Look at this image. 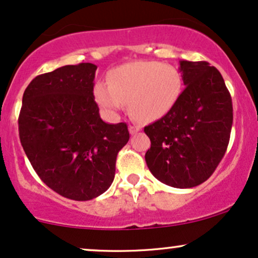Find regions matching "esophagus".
<instances>
[{"label":"esophagus","mask_w":258,"mask_h":258,"mask_svg":"<svg viewBox=\"0 0 258 258\" xmlns=\"http://www.w3.org/2000/svg\"><path fill=\"white\" fill-rule=\"evenodd\" d=\"M141 130V126L139 125H135V124H132V125H129V133L132 135L136 134V133H139Z\"/></svg>","instance_id":"1"}]
</instances>
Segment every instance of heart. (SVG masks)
Listing matches in <instances>:
<instances>
[{
  "label": "heart",
  "instance_id": "1",
  "mask_svg": "<svg viewBox=\"0 0 258 258\" xmlns=\"http://www.w3.org/2000/svg\"><path fill=\"white\" fill-rule=\"evenodd\" d=\"M182 88V76L174 66L156 61H135L113 70L108 84H96L94 95L108 116H117L123 105L128 104L133 118L140 122H152L171 111Z\"/></svg>",
  "mask_w": 258,
  "mask_h": 258
}]
</instances>
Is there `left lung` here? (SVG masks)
I'll return each instance as SVG.
<instances>
[{"label":"left lung","mask_w":258,"mask_h":258,"mask_svg":"<svg viewBox=\"0 0 258 258\" xmlns=\"http://www.w3.org/2000/svg\"><path fill=\"white\" fill-rule=\"evenodd\" d=\"M178 71L186 88L169 113L145 126L151 140L145 159L160 182L190 188L207 181L225 156L233 107L216 68L181 60Z\"/></svg>","instance_id":"obj_1"}]
</instances>
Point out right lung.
<instances>
[{"label":"right lung","mask_w":258,"mask_h":258,"mask_svg":"<svg viewBox=\"0 0 258 258\" xmlns=\"http://www.w3.org/2000/svg\"><path fill=\"white\" fill-rule=\"evenodd\" d=\"M98 66L66 65L31 81L23 95L19 136L32 168L60 196L90 201L110 188L125 123L101 119L94 98Z\"/></svg>","instance_id":"right-lung-1"}]
</instances>
